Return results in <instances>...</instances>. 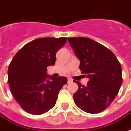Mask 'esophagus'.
<instances>
[{"instance_id": "34e87169", "label": "esophagus", "mask_w": 131, "mask_h": 131, "mask_svg": "<svg viewBox=\"0 0 131 131\" xmlns=\"http://www.w3.org/2000/svg\"><path fill=\"white\" fill-rule=\"evenodd\" d=\"M73 82V80L72 79H71V78H69L68 79V83H71V82Z\"/></svg>"}]
</instances>
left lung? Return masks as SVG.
Wrapping results in <instances>:
<instances>
[{"mask_svg":"<svg viewBox=\"0 0 131 131\" xmlns=\"http://www.w3.org/2000/svg\"><path fill=\"white\" fill-rule=\"evenodd\" d=\"M70 45L80 60V69L89 79L87 86L80 82L74 94L78 107L89 114L103 112L112 103L122 83L120 62L110 49L87 37L68 38Z\"/></svg>","mask_w":131,"mask_h":131,"instance_id":"1","label":"left lung"}]
</instances>
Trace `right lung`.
Segmentation results:
<instances>
[{"label":"right lung","mask_w":131,"mask_h":131,"mask_svg":"<svg viewBox=\"0 0 131 131\" xmlns=\"http://www.w3.org/2000/svg\"><path fill=\"white\" fill-rule=\"evenodd\" d=\"M67 41L66 37L37 39L13 56L8 69V83L15 101L28 113L41 115L55 105L67 78L49 76L47 67L55 64L56 54Z\"/></svg>","instance_id":"1"}]
</instances>
